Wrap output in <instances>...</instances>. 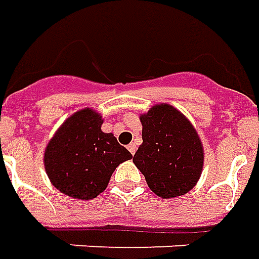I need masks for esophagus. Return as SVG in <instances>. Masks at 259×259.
Returning a JSON list of instances; mask_svg holds the SVG:
<instances>
[{"mask_svg":"<svg viewBox=\"0 0 259 259\" xmlns=\"http://www.w3.org/2000/svg\"><path fill=\"white\" fill-rule=\"evenodd\" d=\"M127 149H129V152L132 153V154H135V153H136V144L130 143L129 146H127Z\"/></svg>","mask_w":259,"mask_h":259,"instance_id":"1","label":"esophagus"}]
</instances>
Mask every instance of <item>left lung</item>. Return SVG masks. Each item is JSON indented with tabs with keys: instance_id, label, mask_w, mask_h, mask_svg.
Returning <instances> with one entry per match:
<instances>
[{
	"instance_id": "left-lung-1",
	"label": "left lung",
	"mask_w": 259,
	"mask_h": 259,
	"mask_svg": "<svg viewBox=\"0 0 259 259\" xmlns=\"http://www.w3.org/2000/svg\"><path fill=\"white\" fill-rule=\"evenodd\" d=\"M142 139L133 163L149 189L161 198L189 193L204 166V147L196 127L168 103H157L140 115Z\"/></svg>"
}]
</instances>
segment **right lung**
I'll use <instances>...</instances> for the list:
<instances>
[{
	"instance_id": "obj_1",
	"label": "right lung",
	"mask_w": 259,
	"mask_h": 259,
	"mask_svg": "<svg viewBox=\"0 0 259 259\" xmlns=\"http://www.w3.org/2000/svg\"><path fill=\"white\" fill-rule=\"evenodd\" d=\"M102 123L103 117L95 109H80L59 126L45 147L44 166L49 180L72 198L99 196L116 167L133 157L113 133L102 132Z\"/></svg>"
}]
</instances>
